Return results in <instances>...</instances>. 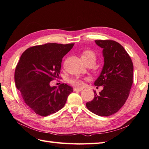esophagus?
<instances>
[{
    "instance_id": "1",
    "label": "esophagus",
    "mask_w": 149,
    "mask_h": 149,
    "mask_svg": "<svg viewBox=\"0 0 149 149\" xmlns=\"http://www.w3.org/2000/svg\"><path fill=\"white\" fill-rule=\"evenodd\" d=\"M74 91L76 92H80L82 91V88H74Z\"/></svg>"
}]
</instances>
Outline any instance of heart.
<instances>
[{"label":"heart","instance_id":"b5f03b06","mask_svg":"<svg viewBox=\"0 0 149 149\" xmlns=\"http://www.w3.org/2000/svg\"><path fill=\"white\" fill-rule=\"evenodd\" d=\"M92 58L94 60L95 59V55L94 53L91 51V50H84L82 52L81 54V58ZM69 83L71 85H73L74 87L77 88H81L84 87V81L81 80L80 78H71L69 80Z\"/></svg>","mask_w":149,"mask_h":149}]
</instances>
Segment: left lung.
<instances>
[{"instance_id": "8db88e82", "label": "left lung", "mask_w": 149, "mask_h": 149, "mask_svg": "<svg viewBox=\"0 0 149 149\" xmlns=\"http://www.w3.org/2000/svg\"><path fill=\"white\" fill-rule=\"evenodd\" d=\"M103 48L104 64L94 85L103 89L94 100L86 103L92 113L108 117L122 107L130 93L133 83V64L130 56L122 46L113 40H95Z\"/></svg>"}]
</instances>
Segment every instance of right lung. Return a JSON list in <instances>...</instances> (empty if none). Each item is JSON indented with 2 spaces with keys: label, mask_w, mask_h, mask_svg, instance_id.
Wrapping results in <instances>:
<instances>
[{
  "label": "right lung",
  "mask_w": 149,
  "mask_h": 149,
  "mask_svg": "<svg viewBox=\"0 0 149 149\" xmlns=\"http://www.w3.org/2000/svg\"><path fill=\"white\" fill-rule=\"evenodd\" d=\"M74 45H36L22 54L15 69V84L26 104L36 114L46 117L56 113L73 91L67 84L57 88L49 83L60 78L62 59Z\"/></svg>",
  "instance_id": "obj_1"
}]
</instances>
